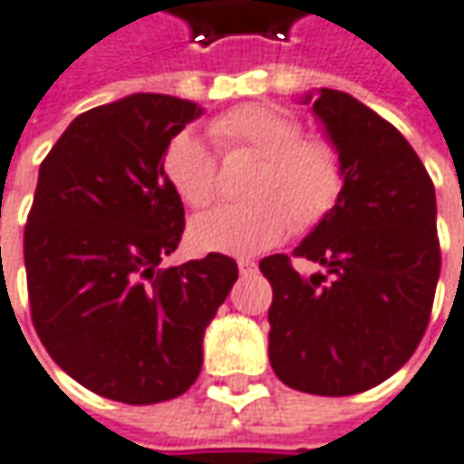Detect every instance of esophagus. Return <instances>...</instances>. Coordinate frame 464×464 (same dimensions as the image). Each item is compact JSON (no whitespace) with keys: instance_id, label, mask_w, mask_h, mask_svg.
I'll return each instance as SVG.
<instances>
[{"instance_id":"esophagus-1","label":"esophagus","mask_w":464,"mask_h":464,"mask_svg":"<svg viewBox=\"0 0 464 464\" xmlns=\"http://www.w3.org/2000/svg\"><path fill=\"white\" fill-rule=\"evenodd\" d=\"M238 272L241 275H254L256 272V262L254 259H238Z\"/></svg>"}]
</instances>
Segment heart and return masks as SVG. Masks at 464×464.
I'll return each instance as SVG.
<instances>
[{
	"mask_svg": "<svg viewBox=\"0 0 464 464\" xmlns=\"http://www.w3.org/2000/svg\"><path fill=\"white\" fill-rule=\"evenodd\" d=\"M220 152L246 148L262 155L249 181V199L220 202L194 218L189 236L202 252L254 254L277 244L293 223L319 226L345 189V163L327 137L304 134L301 121L270 103H246L210 124ZM163 176L181 202L205 208L218 192V155L192 131H179L163 150Z\"/></svg>",
	"mask_w": 464,
	"mask_h": 464,
	"instance_id": "obj_1",
	"label": "heart"
}]
</instances>
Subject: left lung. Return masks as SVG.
Segmentation results:
<instances>
[{
  "label": "left lung",
  "instance_id": "obj_1",
  "mask_svg": "<svg viewBox=\"0 0 464 464\" xmlns=\"http://www.w3.org/2000/svg\"><path fill=\"white\" fill-rule=\"evenodd\" d=\"M314 111L343 155L345 189L291 256L270 254L259 270L272 285V372L298 392L345 397L405 366L429 327L436 194L411 142L369 106L324 88ZM293 258L325 272L301 276Z\"/></svg>",
  "mask_w": 464,
  "mask_h": 464
}]
</instances>
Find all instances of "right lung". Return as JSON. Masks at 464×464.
<instances>
[{"instance_id":"1","label":"right lung","mask_w":464,"mask_h":464,"mask_svg":"<svg viewBox=\"0 0 464 464\" xmlns=\"http://www.w3.org/2000/svg\"><path fill=\"white\" fill-rule=\"evenodd\" d=\"M199 113L158 92L95 106L38 171L23 238L33 327L74 382L116 402L187 392L205 327L238 280L236 259L218 252L160 267L187 226L160 160Z\"/></svg>"}]
</instances>
